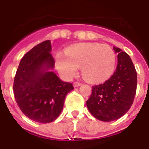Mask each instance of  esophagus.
<instances>
[{
	"label": "esophagus",
	"mask_w": 149,
	"mask_h": 149,
	"mask_svg": "<svg viewBox=\"0 0 149 149\" xmlns=\"http://www.w3.org/2000/svg\"><path fill=\"white\" fill-rule=\"evenodd\" d=\"M80 85H82L81 83H79V82H74L73 83V86H74V87H77V86H80Z\"/></svg>",
	"instance_id": "obj_1"
}]
</instances>
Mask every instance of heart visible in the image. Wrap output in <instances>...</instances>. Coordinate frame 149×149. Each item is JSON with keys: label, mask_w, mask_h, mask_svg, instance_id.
<instances>
[{"label": "heart", "mask_w": 149, "mask_h": 149, "mask_svg": "<svg viewBox=\"0 0 149 149\" xmlns=\"http://www.w3.org/2000/svg\"><path fill=\"white\" fill-rule=\"evenodd\" d=\"M65 55L58 54L56 58L57 70L65 78L77 74L81 67L83 77L88 81L105 80L113 73L116 55L111 46L97 42H84L70 46Z\"/></svg>", "instance_id": "1"}]
</instances>
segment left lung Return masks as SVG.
<instances>
[{"label": "left lung", "instance_id": "obj_1", "mask_svg": "<svg viewBox=\"0 0 149 149\" xmlns=\"http://www.w3.org/2000/svg\"><path fill=\"white\" fill-rule=\"evenodd\" d=\"M115 72L104 84L94 85L86 106L92 115L102 121L118 120L133 104L137 89V72L130 56L119 48Z\"/></svg>", "mask_w": 149, "mask_h": 149}]
</instances>
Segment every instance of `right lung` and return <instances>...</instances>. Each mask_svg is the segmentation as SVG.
Segmentation results:
<instances>
[{
    "mask_svg": "<svg viewBox=\"0 0 149 149\" xmlns=\"http://www.w3.org/2000/svg\"><path fill=\"white\" fill-rule=\"evenodd\" d=\"M51 41L39 43L20 62L13 91L16 103L24 115L36 122L46 124L60 114L65 96L73 90L71 83L63 82L53 69Z\"/></svg>",
    "mask_w": 149,
    "mask_h": 149,
    "instance_id": "1",
    "label": "right lung"
}]
</instances>
